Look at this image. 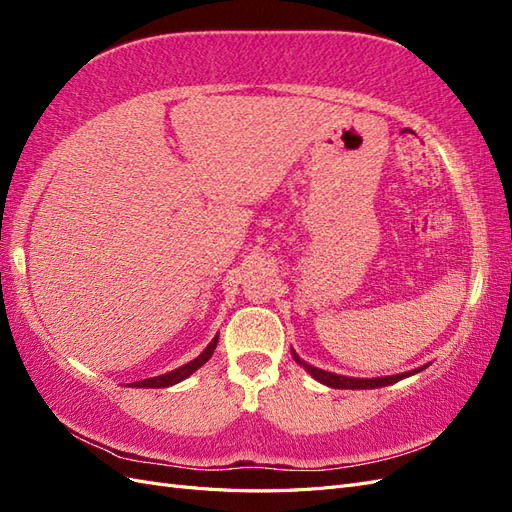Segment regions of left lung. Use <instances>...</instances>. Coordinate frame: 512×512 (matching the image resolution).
Wrapping results in <instances>:
<instances>
[{
  "label": "left lung",
  "mask_w": 512,
  "mask_h": 512,
  "mask_svg": "<svg viewBox=\"0 0 512 512\" xmlns=\"http://www.w3.org/2000/svg\"><path fill=\"white\" fill-rule=\"evenodd\" d=\"M294 359H297L299 365H303L309 374H312L318 382L327 384V386H333V389H380V386H389L393 382H399L404 380L412 374H416V371L421 369H414V371H408V374H399V376H389V378H348V376H337V374H331V371H324V369H318V367H312L303 363L297 354H294Z\"/></svg>",
  "instance_id": "left-lung-1"
}]
</instances>
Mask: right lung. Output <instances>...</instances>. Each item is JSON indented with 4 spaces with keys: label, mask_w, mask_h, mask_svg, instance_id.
<instances>
[{
    "label": "right lung",
    "mask_w": 512,
    "mask_h": 512,
    "mask_svg": "<svg viewBox=\"0 0 512 512\" xmlns=\"http://www.w3.org/2000/svg\"><path fill=\"white\" fill-rule=\"evenodd\" d=\"M215 346H218V337H215L213 342L203 350V354H198L194 361L185 363L179 369L168 371V374H162V376H156V378H147V380H141V382H134L132 386H138V389H164V386H173V384L185 380L188 376H192L198 367H203L211 359Z\"/></svg>",
    "instance_id": "right-lung-1"
}]
</instances>
